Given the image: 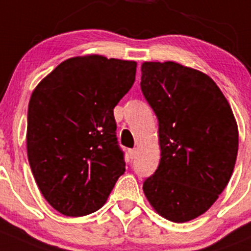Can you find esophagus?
<instances>
[{
    "mask_svg": "<svg viewBox=\"0 0 251 251\" xmlns=\"http://www.w3.org/2000/svg\"><path fill=\"white\" fill-rule=\"evenodd\" d=\"M128 153H129V157H130V159H134V158H135V155H137V149H135V148H133V149H129V151H128Z\"/></svg>",
    "mask_w": 251,
    "mask_h": 251,
    "instance_id": "1",
    "label": "esophagus"
}]
</instances>
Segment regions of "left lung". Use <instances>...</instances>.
Instances as JSON below:
<instances>
[{"mask_svg": "<svg viewBox=\"0 0 251 251\" xmlns=\"http://www.w3.org/2000/svg\"><path fill=\"white\" fill-rule=\"evenodd\" d=\"M141 88L158 118L162 151L144 194L165 219L189 222L214 204L233 174V110L209 75L176 62H144Z\"/></svg>", "mask_w": 251, "mask_h": 251, "instance_id": "8db88e82", "label": "left lung"}]
</instances>
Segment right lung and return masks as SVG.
I'll use <instances>...</instances> for the list:
<instances>
[{"label":"right lung","mask_w":251,"mask_h":251,"mask_svg":"<svg viewBox=\"0 0 251 251\" xmlns=\"http://www.w3.org/2000/svg\"><path fill=\"white\" fill-rule=\"evenodd\" d=\"M135 71L133 61L75 57L32 93L28 162L42 195L61 214L97 211L126 172L113 109L132 88Z\"/></svg>","instance_id":"1"}]
</instances>
